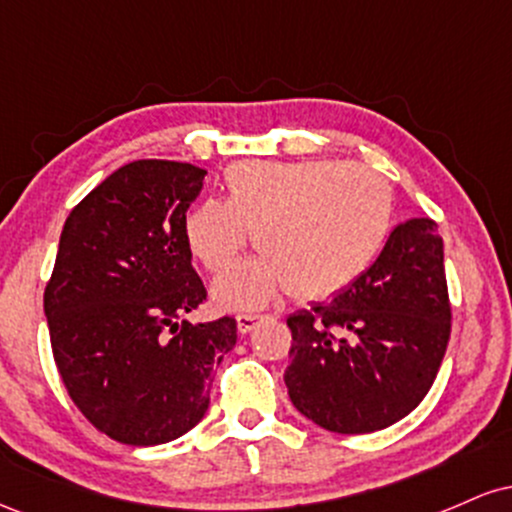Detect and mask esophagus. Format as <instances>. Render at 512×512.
<instances>
[{
    "mask_svg": "<svg viewBox=\"0 0 512 512\" xmlns=\"http://www.w3.org/2000/svg\"><path fill=\"white\" fill-rule=\"evenodd\" d=\"M260 320H264V315H260V313H240L238 315V332L240 334L252 332Z\"/></svg>",
    "mask_w": 512,
    "mask_h": 512,
    "instance_id": "obj_1",
    "label": "esophagus"
}]
</instances>
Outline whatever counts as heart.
I'll return each instance as SVG.
<instances>
[{"mask_svg": "<svg viewBox=\"0 0 512 512\" xmlns=\"http://www.w3.org/2000/svg\"><path fill=\"white\" fill-rule=\"evenodd\" d=\"M226 199L185 216L187 248L211 274L248 243L262 257L216 284L223 305H260L289 291L298 301L337 296L373 267L390 238L395 197L385 175L344 161H243L223 175Z\"/></svg>", "mask_w": 512, "mask_h": 512, "instance_id": "heart-1", "label": "heart"}]
</instances>
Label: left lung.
<instances>
[{"label": "left lung", "instance_id": "left-lung-1", "mask_svg": "<svg viewBox=\"0 0 512 512\" xmlns=\"http://www.w3.org/2000/svg\"><path fill=\"white\" fill-rule=\"evenodd\" d=\"M450 317L436 221L399 223L356 284L286 320L293 407L334 433L397 424L436 380Z\"/></svg>", "mask_w": 512, "mask_h": 512}]
</instances>
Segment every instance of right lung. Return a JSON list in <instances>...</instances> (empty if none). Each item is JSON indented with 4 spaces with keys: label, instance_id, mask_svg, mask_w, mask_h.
Returning a JSON list of instances; mask_svg holds the SVG:
<instances>
[{
    "label": "right lung",
    "instance_id": "add662e5",
    "mask_svg": "<svg viewBox=\"0 0 512 512\" xmlns=\"http://www.w3.org/2000/svg\"><path fill=\"white\" fill-rule=\"evenodd\" d=\"M207 170L144 158L115 170L67 216L45 286L52 356L72 402L125 445H161L202 421L236 317L187 322L207 289L185 214Z\"/></svg>",
    "mask_w": 512,
    "mask_h": 512
}]
</instances>
